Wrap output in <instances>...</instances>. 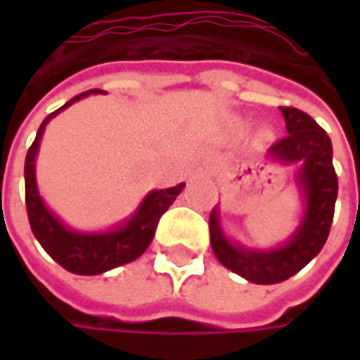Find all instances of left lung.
<instances>
[{
  "mask_svg": "<svg viewBox=\"0 0 360 360\" xmlns=\"http://www.w3.org/2000/svg\"><path fill=\"white\" fill-rule=\"evenodd\" d=\"M286 136L269 148V156L298 164L297 184L302 192L304 214L286 244L270 250L244 248L224 236L218 208L210 212V244L222 266L256 284H276L304 269L325 246L339 194L333 166V144L326 131L297 108H283Z\"/></svg>",
  "mask_w": 360,
  "mask_h": 360,
  "instance_id": "1",
  "label": "left lung"
}]
</instances>
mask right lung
<instances>
[{"label": "right lung", "instance_id": "obj_1", "mask_svg": "<svg viewBox=\"0 0 360 360\" xmlns=\"http://www.w3.org/2000/svg\"><path fill=\"white\" fill-rule=\"evenodd\" d=\"M90 94H104V91L90 90L77 94L76 98L65 102L60 110L49 114L48 118L41 122L34 144L30 146L27 156H25V208H27V218H30L34 236L60 266L74 274H86V276L102 274L105 270L122 266L144 255V250L154 238L160 216L170 208L176 196L186 186L182 182L178 186L166 188V190H152L138 206V210L131 214L130 220H126L122 226L108 230V232H91V234L76 232V230L68 229L58 216L51 214L48 206L41 200L37 184H35V156H37L39 140L49 120L65 110L68 105H72Z\"/></svg>", "mask_w": 360, "mask_h": 360}]
</instances>
